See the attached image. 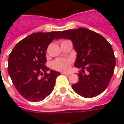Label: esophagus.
Here are the masks:
<instances>
[{
	"label": "esophagus",
	"mask_w": 124,
	"mask_h": 124,
	"mask_svg": "<svg viewBox=\"0 0 124 124\" xmlns=\"http://www.w3.org/2000/svg\"><path fill=\"white\" fill-rule=\"evenodd\" d=\"M62 73L64 74V75H70L71 74V73H70V72H64Z\"/></svg>",
	"instance_id": "esophagus-1"
}]
</instances>
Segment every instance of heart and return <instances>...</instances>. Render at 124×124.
Returning a JSON list of instances; mask_svg holds the SVG:
<instances>
[{
	"label": "heart",
	"mask_w": 124,
	"mask_h": 124,
	"mask_svg": "<svg viewBox=\"0 0 124 124\" xmlns=\"http://www.w3.org/2000/svg\"><path fill=\"white\" fill-rule=\"evenodd\" d=\"M71 61L65 58H58L52 62V67L58 71H65L70 68Z\"/></svg>",
	"instance_id": "b5f03b06"
}]
</instances>
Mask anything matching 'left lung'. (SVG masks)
I'll return each instance as SVG.
<instances>
[{
  "label": "left lung",
  "instance_id": "obj_1",
  "mask_svg": "<svg viewBox=\"0 0 124 124\" xmlns=\"http://www.w3.org/2000/svg\"><path fill=\"white\" fill-rule=\"evenodd\" d=\"M60 39L72 42L77 53L74 66L82 72L72 89L85 98L101 94L108 86L116 65L111 45L100 34L84 28L63 31L56 39ZM84 70L87 74H83Z\"/></svg>",
  "mask_w": 124,
  "mask_h": 124
}]
</instances>
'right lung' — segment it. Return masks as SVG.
Masks as SVG:
<instances>
[{
    "label": "right lung",
    "instance_id": "1",
    "mask_svg": "<svg viewBox=\"0 0 124 124\" xmlns=\"http://www.w3.org/2000/svg\"><path fill=\"white\" fill-rule=\"evenodd\" d=\"M60 31L36 33L20 40L9 55L8 73L22 97L31 102L42 101L53 90L59 72L50 70L46 62L48 45ZM43 75L42 78L39 76Z\"/></svg>",
    "mask_w": 124,
    "mask_h": 124
}]
</instances>
